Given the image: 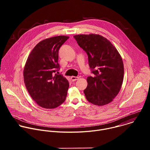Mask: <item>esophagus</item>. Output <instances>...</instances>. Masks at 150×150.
Masks as SVG:
<instances>
[{
    "instance_id": "obj_1",
    "label": "esophagus",
    "mask_w": 150,
    "mask_h": 150,
    "mask_svg": "<svg viewBox=\"0 0 150 150\" xmlns=\"http://www.w3.org/2000/svg\"><path fill=\"white\" fill-rule=\"evenodd\" d=\"M71 80H72V81H76V80H78V79H79V77L72 76H71Z\"/></svg>"
}]
</instances>
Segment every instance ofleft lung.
Wrapping results in <instances>:
<instances>
[{
  "mask_svg": "<svg viewBox=\"0 0 150 150\" xmlns=\"http://www.w3.org/2000/svg\"><path fill=\"white\" fill-rule=\"evenodd\" d=\"M78 45L88 57L91 72L88 76L87 87L83 90L85 97L96 105L112 102L122 87L124 67L116 48L106 38L95 34L74 36Z\"/></svg>",
  "mask_w": 150,
  "mask_h": 150,
  "instance_id": "1",
  "label": "left lung"
}]
</instances>
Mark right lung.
Wrapping results in <instances>:
<instances>
[{
	"label": "right lung",
	"mask_w": 150,
	"mask_h": 150,
	"mask_svg": "<svg viewBox=\"0 0 150 150\" xmlns=\"http://www.w3.org/2000/svg\"><path fill=\"white\" fill-rule=\"evenodd\" d=\"M69 37L59 35L41 41L28 57L24 68V81L31 98L41 108L54 109L65 101L69 83L59 69L58 52Z\"/></svg>",
	"instance_id": "right-lung-1"
}]
</instances>
